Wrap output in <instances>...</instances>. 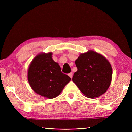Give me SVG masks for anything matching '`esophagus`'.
Wrapping results in <instances>:
<instances>
[{"mask_svg":"<svg viewBox=\"0 0 132 132\" xmlns=\"http://www.w3.org/2000/svg\"><path fill=\"white\" fill-rule=\"evenodd\" d=\"M69 76L71 78H72V76H73V73H72V72H71L69 74Z\"/></svg>","mask_w":132,"mask_h":132,"instance_id":"34e87169","label":"esophagus"}]
</instances>
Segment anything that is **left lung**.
Segmentation results:
<instances>
[{"label":"left lung","instance_id":"1","mask_svg":"<svg viewBox=\"0 0 132 132\" xmlns=\"http://www.w3.org/2000/svg\"><path fill=\"white\" fill-rule=\"evenodd\" d=\"M75 65L78 70L72 81L86 97L94 99L106 91L111 82L112 69L104 57L89 50L80 55Z\"/></svg>","mask_w":132,"mask_h":132}]
</instances>
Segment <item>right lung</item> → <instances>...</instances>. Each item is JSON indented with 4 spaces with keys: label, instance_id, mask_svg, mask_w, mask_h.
<instances>
[{
    "label": "right lung",
    "instance_id": "obj_1",
    "mask_svg": "<svg viewBox=\"0 0 132 132\" xmlns=\"http://www.w3.org/2000/svg\"><path fill=\"white\" fill-rule=\"evenodd\" d=\"M52 53H41L33 59L28 71V80L36 93L48 99L58 96L71 80L53 60Z\"/></svg>",
    "mask_w": 132,
    "mask_h": 132
}]
</instances>
